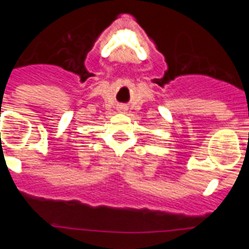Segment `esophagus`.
<instances>
[{
	"mask_svg": "<svg viewBox=\"0 0 249 249\" xmlns=\"http://www.w3.org/2000/svg\"><path fill=\"white\" fill-rule=\"evenodd\" d=\"M120 111L124 112V111H126V107H124V106H121V107H120Z\"/></svg>",
	"mask_w": 249,
	"mask_h": 249,
	"instance_id": "34e87169",
	"label": "esophagus"
}]
</instances>
